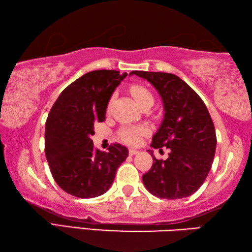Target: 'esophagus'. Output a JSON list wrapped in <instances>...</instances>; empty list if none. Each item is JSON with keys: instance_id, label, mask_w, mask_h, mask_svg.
<instances>
[{"instance_id": "34e87169", "label": "esophagus", "mask_w": 252, "mask_h": 252, "mask_svg": "<svg viewBox=\"0 0 252 252\" xmlns=\"http://www.w3.org/2000/svg\"><path fill=\"white\" fill-rule=\"evenodd\" d=\"M128 154L130 156H134V155H136V154H138V151H136V149H129Z\"/></svg>"}]
</instances>
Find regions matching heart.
I'll use <instances>...</instances> for the list:
<instances>
[{"label":"heart","mask_w":252,"mask_h":252,"mask_svg":"<svg viewBox=\"0 0 252 252\" xmlns=\"http://www.w3.org/2000/svg\"><path fill=\"white\" fill-rule=\"evenodd\" d=\"M130 94L134 97L140 107L146 103H153L154 97L151 92H149L146 87L140 86V85H134L130 87ZM112 100L109 101L108 107L110 106ZM148 133V128L146 126H124L123 128L119 130V137L125 142L126 144L129 145H136L139 143L142 136L146 135Z\"/></svg>","instance_id":"1"}]
</instances>
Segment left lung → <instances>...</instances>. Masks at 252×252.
<instances>
[{"mask_svg": "<svg viewBox=\"0 0 252 252\" xmlns=\"http://www.w3.org/2000/svg\"><path fill=\"white\" fill-rule=\"evenodd\" d=\"M152 84L162 99L164 119L153 136L152 147L169 148L168 158L156 159L143 175L152 195L162 199H180L192 195L207 178L213 165L216 130L210 114L199 95L174 74L133 70Z\"/></svg>", "mask_w": 252, "mask_h": 252, "instance_id": "8db88e82", "label": "left lung"}]
</instances>
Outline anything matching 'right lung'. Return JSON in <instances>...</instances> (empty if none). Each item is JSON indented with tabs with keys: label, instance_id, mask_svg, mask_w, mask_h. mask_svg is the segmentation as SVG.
<instances>
[{
	"label": "right lung",
	"instance_id": "obj_1",
	"mask_svg": "<svg viewBox=\"0 0 252 252\" xmlns=\"http://www.w3.org/2000/svg\"><path fill=\"white\" fill-rule=\"evenodd\" d=\"M127 73L99 69L84 74L65 88L45 124V155L56 184L69 195L94 198L112 186L128 156L119 144L108 152L94 147V124L105 121L110 96Z\"/></svg>",
	"mask_w": 252,
	"mask_h": 252
}]
</instances>
